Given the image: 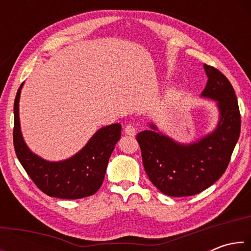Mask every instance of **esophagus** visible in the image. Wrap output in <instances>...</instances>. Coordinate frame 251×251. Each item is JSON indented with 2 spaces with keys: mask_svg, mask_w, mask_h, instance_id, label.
Listing matches in <instances>:
<instances>
[{
  "mask_svg": "<svg viewBox=\"0 0 251 251\" xmlns=\"http://www.w3.org/2000/svg\"><path fill=\"white\" fill-rule=\"evenodd\" d=\"M124 130H125L126 135H129V136H135L136 135V128H135L134 125H130V124L126 125Z\"/></svg>",
  "mask_w": 251,
  "mask_h": 251,
  "instance_id": "1",
  "label": "esophagus"
}]
</instances>
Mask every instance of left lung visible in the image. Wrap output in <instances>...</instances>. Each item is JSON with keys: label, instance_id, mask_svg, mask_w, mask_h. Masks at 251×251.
Segmentation results:
<instances>
[{"label": "left lung", "instance_id": "8db88e82", "mask_svg": "<svg viewBox=\"0 0 251 251\" xmlns=\"http://www.w3.org/2000/svg\"><path fill=\"white\" fill-rule=\"evenodd\" d=\"M203 69L208 80L201 96L217 101L219 110L214 131L187 145L157 131L154 124H150L151 130L136 136L148 178L167 196H193L217 181L240 135V113L232 85L215 67L205 64Z\"/></svg>", "mask_w": 251, "mask_h": 251}]
</instances>
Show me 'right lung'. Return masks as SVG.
<instances>
[{"mask_svg":"<svg viewBox=\"0 0 251 251\" xmlns=\"http://www.w3.org/2000/svg\"><path fill=\"white\" fill-rule=\"evenodd\" d=\"M21 85L14 100L13 143L16 156L39 188L50 197L79 199L94 195L103 184L108 159L121 138V124L101 127L77 154L61 161H49L25 144L20 126Z\"/></svg>","mask_w":251,"mask_h":251,"instance_id":"obj_1","label":"right lung"}]
</instances>
